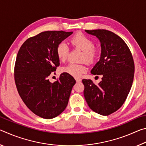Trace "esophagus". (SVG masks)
I'll return each instance as SVG.
<instances>
[{
  "instance_id": "obj_1",
  "label": "esophagus",
  "mask_w": 146,
  "mask_h": 146,
  "mask_svg": "<svg viewBox=\"0 0 146 146\" xmlns=\"http://www.w3.org/2000/svg\"><path fill=\"white\" fill-rule=\"evenodd\" d=\"M75 80H76V82H81V80H82L80 78H77V77H76V78H75Z\"/></svg>"
}]
</instances>
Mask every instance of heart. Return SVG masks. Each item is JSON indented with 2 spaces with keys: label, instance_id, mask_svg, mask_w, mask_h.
Here are the masks:
<instances>
[{
  "label": "heart",
  "instance_id": "b5f03b06",
  "mask_svg": "<svg viewBox=\"0 0 146 146\" xmlns=\"http://www.w3.org/2000/svg\"><path fill=\"white\" fill-rule=\"evenodd\" d=\"M71 43L75 48L83 51L81 60L88 63H93L97 58L99 49L94 47V42L91 38L82 33H77L71 39ZM69 48L67 44L61 42L56 47V53L57 57L62 62H65L69 54ZM87 71V68L84 64L70 63L62 68V71L71 76L78 77Z\"/></svg>",
  "mask_w": 146,
  "mask_h": 146
}]
</instances>
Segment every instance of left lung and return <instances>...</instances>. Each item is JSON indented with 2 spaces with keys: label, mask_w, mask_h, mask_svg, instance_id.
I'll use <instances>...</instances> for the list:
<instances>
[{
  "label": "left lung",
  "mask_w": 146,
  "mask_h": 146,
  "mask_svg": "<svg viewBox=\"0 0 146 146\" xmlns=\"http://www.w3.org/2000/svg\"><path fill=\"white\" fill-rule=\"evenodd\" d=\"M85 31L100 42V60L91 73L102 75V80L95 85L90 79H83L84 95L91 110L107 116L117 111L126 99L134 78V61L127 44L117 35L106 29Z\"/></svg>",
  "instance_id": "left-lung-1"
}]
</instances>
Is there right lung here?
Masks as SVG:
<instances>
[{
  "instance_id": "add662e5",
  "label": "right lung",
  "mask_w": 146,
  "mask_h": 146,
  "mask_svg": "<svg viewBox=\"0 0 146 146\" xmlns=\"http://www.w3.org/2000/svg\"><path fill=\"white\" fill-rule=\"evenodd\" d=\"M73 31H47L28 38L17 54L15 81L20 97L34 114L53 118L67 107L76 80L65 73L53 83L49 76L60 64L56 47Z\"/></svg>"
}]
</instances>
